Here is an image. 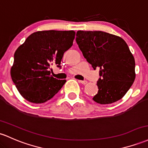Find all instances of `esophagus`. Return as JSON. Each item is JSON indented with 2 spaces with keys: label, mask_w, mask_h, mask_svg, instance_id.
<instances>
[{
  "label": "esophagus",
  "mask_w": 148,
  "mask_h": 148,
  "mask_svg": "<svg viewBox=\"0 0 148 148\" xmlns=\"http://www.w3.org/2000/svg\"><path fill=\"white\" fill-rule=\"evenodd\" d=\"M78 82H79V83H80V84H84V85H85V84H86L87 83H88L87 81H86V80H84V81H81V80H79V81H78Z\"/></svg>",
  "instance_id": "1"
}]
</instances>
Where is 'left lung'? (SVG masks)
Instances as JSON below:
<instances>
[{
	"label": "left lung",
	"mask_w": 148,
	"mask_h": 148,
	"mask_svg": "<svg viewBox=\"0 0 148 148\" xmlns=\"http://www.w3.org/2000/svg\"><path fill=\"white\" fill-rule=\"evenodd\" d=\"M76 40L88 62L100 69L98 92L92 100L107 105L122 98L136 78L134 57L125 40L100 31H78Z\"/></svg>",
	"instance_id": "obj_1"
}]
</instances>
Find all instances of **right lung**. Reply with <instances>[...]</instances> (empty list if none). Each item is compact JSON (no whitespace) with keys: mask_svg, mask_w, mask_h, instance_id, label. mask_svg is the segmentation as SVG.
<instances>
[{"mask_svg":"<svg viewBox=\"0 0 148 148\" xmlns=\"http://www.w3.org/2000/svg\"><path fill=\"white\" fill-rule=\"evenodd\" d=\"M74 31H39L32 34L14 55L12 80L20 95L32 103H45L65 84L50 75V66H60L64 52L71 48Z\"/></svg>","mask_w":148,"mask_h":148,"instance_id":"obj_1","label":"right lung"}]
</instances>
